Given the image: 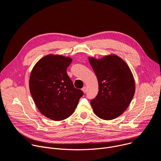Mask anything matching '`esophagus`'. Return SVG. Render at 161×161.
I'll list each match as a JSON object with an SVG mask.
<instances>
[{"label":"esophagus","mask_w":161,"mask_h":161,"mask_svg":"<svg viewBox=\"0 0 161 161\" xmlns=\"http://www.w3.org/2000/svg\"><path fill=\"white\" fill-rule=\"evenodd\" d=\"M82 92L85 93L86 92V91H87V88H86V86L83 87H82Z\"/></svg>","instance_id":"34e87169"}]
</instances>
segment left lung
I'll return each instance as SVG.
<instances>
[{
	"mask_svg": "<svg viewBox=\"0 0 161 161\" xmlns=\"http://www.w3.org/2000/svg\"><path fill=\"white\" fill-rule=\"evenodd\" d=\"M96 74L98 93L90 101L95 114L111 120L119 116L129 107L135 93L131 70L121 58L111 54L97 59L89 58Z\"/></svg>",
	"mask_w": 161,
	"mask_h": 161,
	"instance_id": "8db88e82",
	"label": "left lung"
}]
</instances>
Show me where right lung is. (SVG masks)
I'll return each mask as SVG.
<instances>
[{"instance_id": "1", "label": "right lung", "mask_w": 161, "mask_h": 161, "mask_svg": "<svg viewBox=\"0 0 161 161\" xmlns=\"http://www.w3.org/2000/svg\"><path fill=\"white\" fill-rule=\"evenodd\" d=\"M71 61L68 57L49 54L39 60L30 75L29 89L34 103L43 115L52 120L70 116L84 95L67 74Z\"/></svg>"}]
</instances>
